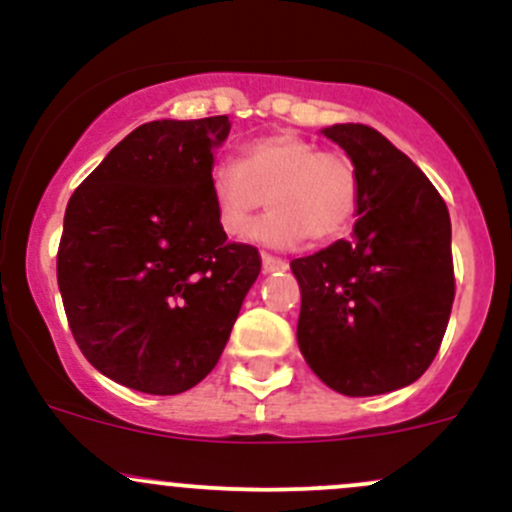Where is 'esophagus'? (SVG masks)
I'll list each match as a JSON object with an SVG mask.
<instances>
[{
	"label": "esophagus",
	"instance_id": "1",
	"mask_svg": "<svg viewBox=\"0 0 512 512\" xmlns=\"http://www.w3.org/2000/svg\"><path fill=\"white\" fill-rule=\"evenodd\" d=\"M262 269H265V272H282V269H286V262L265 252V255H262Z\"/></svg>",
	"mask_w": 512,
	"mask_h": 512
}]
</instances>
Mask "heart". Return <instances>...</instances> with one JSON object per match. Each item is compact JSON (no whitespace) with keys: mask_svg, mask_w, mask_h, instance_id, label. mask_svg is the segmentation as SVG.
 <instances>
[{"mask_svg":"<svg viewBox=\"0 0 512 512\" xmlns=\"http://www.w3.org/2000/svg\"><path fill=\"white\" fill-rule=\"evenodd\" d=\"M213 216L228 238H245L257 209L269 211L252 238L269 247H296L340 238L355 221L359 177L342 153H320L296 133H272L243 148V160H216L206 179Z\"/></svg>","mask_w":512,"mask_h":512,"instance_id":"1","label":"heart"}]
</instances>
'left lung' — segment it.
<instances>
[{"label":"left lung","mask_w":512,"mask_h":512,"mask_svg":"<svg viewBox=\"0 0 512 512\" xmlns=\"http://www.w3.org/2000/svg\"><path fill=\"white\" fill-rule=\"evenodd\" d=\"M359 177L352 240L291 262L296 340L308 367L345 396L413 384L440 350L454 301L449 211L408 155L364 123L323 128Z\"/></svg>","instance_id":"left-lung-1"}]
</instances>
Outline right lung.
Here are the masks:
<instances>
[{
    "label": "right lung",
    "mask_w": 512,
    "mask_h": 512,
    "mask_svg": "<svg viewBox=\"0 0 512 512\" xmlns=\"http://www.w3.org/2000/svg\"><path fill=\"white\" fill-rule=\"evenodd\" d=\"M228 131V116L143 123L67 201L58 286L70 330L128 389L199 384L260 274L257 250L228 243L206 192Z\"/></svg>",
    "instance_id": "obj_1"
}]
</instances>
